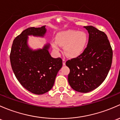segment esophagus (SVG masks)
<instances>
[{"label":"esophagus","instance_id":"1","mask_svg":"<svg viewBox=\"0 0 120 120\" xmlns=\"http://www.w3.org/2000/svg\"><path fill=\"white\" fill-rule=\"evenodd\" d=\"M62 61H63V65H65V64H66V60H65V59H63L62 60Z\"/></svg>","mask_w":120,"mask_h":120}]
</instances>
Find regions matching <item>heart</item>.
<instances>
[{
	"label": "heart",
	"instance_id": "obj_1",
	"mask_svg": "<svg viewBox=\"0 0 120 120\" xmlns=\"http://www.w3.org/2000/svg\"><path fill=\"white\" fill-rule=\"evenodd\" d=\"M87 40V35L86 33L68 30L58 33L56 41L52 40V45L57 51L60 50V45L64 46L65 52L68 56L76 57L84 50Z\"/></svg>",
	"mask_w": 120,
	"mask_h": 120
}]
</instances>
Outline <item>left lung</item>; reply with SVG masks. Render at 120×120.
<instances>
[{"mask_svg": "<svg viewBox=\"0 0 120 120\" xmlns=\"http://www.w3.org/2000/svg\"><path fill=\"white\" fill-rule=\"evenodd\" d=\"M89 33L87 47L77 58L66 61L68 82L74 90L87 93L104 81L112 66L113 50L107 35L92 26H84Z\"/></svg>", "mask_w": 120, "mask_h": 120, "instance_id": "left-lung-1", "label": "left lung"}]
</instances>
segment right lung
<instances>
[{
	"mask_svg": "<svg viewBox=\"0 0 120 120\" xmlns=\"http://www.w3.org/2000/svg\"><path fill=\"white\" fill-rule=\"evenodd\" d=\"M45 26L30 27L17 36L13 41L10 59L16 78L28 91L41 95L54 86L56 75L62 66L60 58H54L49 52L50 44L33 50L28 47V36H44Z\"/></svg>",
	"mask_w": 120,
	"mask_h": 120,
	"instance_id": "1",
	"label": "right lung"
}]
</instances>
